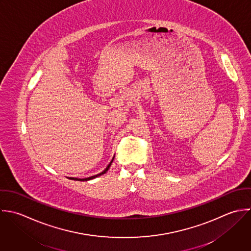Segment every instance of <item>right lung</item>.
Returning <instances> with one entry per match:
<instances>
[{
    "label": "right lung",
    "instance_id": "right-lung-1",
    "mask_svg": "<svg viewBox=\"0 0 251 251\" xmlns=\"http://www.w3.org/2000/svg\"><path fill=\"white\" fill-rule=\"evenodd\" d=\"M114 160V159H113ZM113 160H112V162L108 165V167H106L102 172H100L99 174H97V175H93V176H91V177H87V178H83V179H81V178H72V179H74V180H79V181H87V180H90V179H93V178H95V177H97V176H100V175H102V174H104V173H106L107 171H108V169H109V167L111 166V164L113 163Z\"/></svg>",
    "mask_w": 251,
    "mask_h": 251
}]
</instances>
